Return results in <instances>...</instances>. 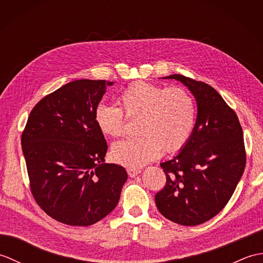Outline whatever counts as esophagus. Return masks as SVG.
I'll return each instance as SVG.
<instances>
[{"label":"esophagus","instance_id":"34e87169","mask_svg":"<svg viewBox=\"0 0 263 263\" xmlns=\"http://www.w3.org/2000/svg\"><path fill=\"white\" fill-rule=\"evenodd\" d=\"M140 172L139 168H127V174L130 177H136L138 174H140Z\"/></svg>","mask_w":263,"mask_h":263}]
</instances>
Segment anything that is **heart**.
Segmentation results:
<instances>
[{
    "label": "heart",
    "instance_id": "b5f03b06",
    "mask_svg": "<svg viewBox=\"0 0 263 263\" xmlns=\"http://www.w3.org/2000/svg\"><path fill=\"white\" fill-rule=\"evenodd\" d=\"M120 107L99 104L93 120L105 136L120 137L125 128V116L137 119L136 137L111 146V158L123 166L141 167L157 158L161 149L174 153L185 144L195 126L197 109L185 89L166 88L152 82H133L117 97Z\"/></svg>",
    "mask_w": 263,
    "mask_h": 263
}]
</instances>
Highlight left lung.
Returning <instances> with one entry per match:
<instances>
[{
    "label": "left lung",
    "instance_id": "left-lung-1",
    "mask_svg": "<svg viewBox=\"0 0 263 263\" xmlns=\"http://www.w3.org/2000/svg\"><path fill=\"white\" fill-rule=\"evenodd\" d=\"M197 100L194 130L182 152L160 166L166 184L155 202L167 219L183 226L208 221L224 209L247 164L241 123L233 108L208 83L172 74Z\"/></svg>",
    "mask_w": 263,
    "mask_h": 263
}]
</instances>
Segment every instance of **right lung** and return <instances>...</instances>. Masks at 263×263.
<instances>
[{
	"label": "right lung",
	"instance_id": "right-lung-1",
	"mask_svg": "<svg viewBox=\"0 0 263 263\" xmlns=\"http://www.w3.org/2000/svg\"><path fill=\"white\" fill-rule=\"evenodd\" d=\"M113 82L81 79L66 83L35 105L21 136L30 191L53 219L90 226L119 203L124 167L105 164L107 142L95 109Z\"/></svg>",
	"mask_w": 263,
	"mask_h": 263
}]
</instances>
